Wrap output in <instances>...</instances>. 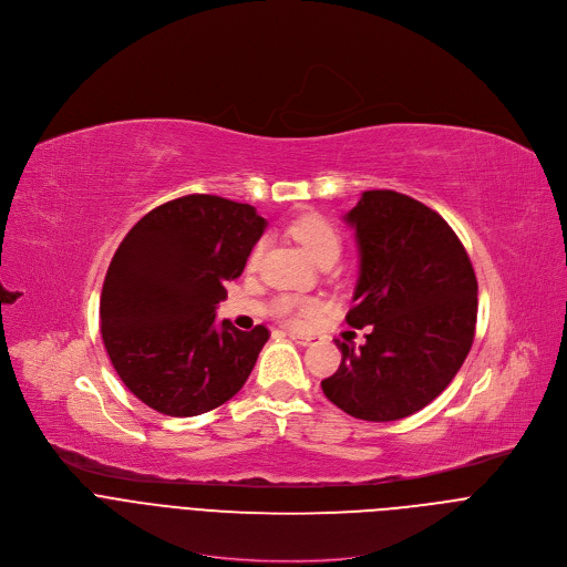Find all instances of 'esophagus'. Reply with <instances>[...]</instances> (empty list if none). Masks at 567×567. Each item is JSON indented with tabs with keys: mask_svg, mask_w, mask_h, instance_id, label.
Returning <instances> with one entry per match:
<instances>
[{
	"mask_svg": "<svg viewBox=\"0 0 567 567\" xmlns=\"http://www.w3.org/2000/svg\"><path fill=\"white\" fill-rule=\"evenodd\" d=\"M289 339H291L293 343L302 346V348H307V346H313V341H316V337H309V334H296V332H289Z\"/></svg>",
	"mask_w": 567,
	"mask_h": 567,
	"instance_id": "obj_1",
	"label": "esophagus"
}]
</instances>
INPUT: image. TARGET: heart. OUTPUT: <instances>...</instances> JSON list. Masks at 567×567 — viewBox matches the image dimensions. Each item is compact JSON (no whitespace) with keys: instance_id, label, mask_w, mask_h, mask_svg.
<instances>
[{"instance_id":"obj_1","label":"heart","mask_w":567,"mask_h":567,"mask_svg":"<svg viewBox=\"0 0 567 567\" xmlns=\"http://www.w3.org/2000/svg\"><path fill=\"white\" fill-rule=\"evenodd\" d=\"M291 233L293 237L300 241L302 249L307 251V256L318 262L328 256H337L341 254V233L339 228L320 215H305L300 219H296L291 224ZM262 256V241L254 247L251 256H249V267H256L258 260ZM278 313L282 318H287L289 322H298L302 318H309L316 309L318 302L311 298H298V296H282L278 300Z\"/></svg>"}]
</instances>
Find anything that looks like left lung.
<instances>
[{
    "label": "left lung",
    "mask_w": 567,
    "mask_h": 567,
    "mask_svg": "<svg viewBox=\"0 0 567 567\" xmlns=\"http://www.w3.org/2000/svg\"><path fill=\"white\" fill-rule=\"evenodd\" d=\"M346 221L361 256L346 320L370 334L359 350L337 341L341 365L320 388L357 420L394 422L429 406L462 368L477 280L453 228L409 195L365 190Z\"/></svg>",
    "instance_id": "8db88e82"
}]
</instances>
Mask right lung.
<instances>
[{"instance_id":"right-lung-1","label":"right lung","mask_w":567,"mask_h":567,"mask_svg":"<svg viewBox=\"0 0 567 567\" xmlns=\"http://www.w3.org/2000/svg\"><path fill=\"white\" fill-rule=\"evenodd\" d=\"M265 228L249 204L186 195L125 235L101 293V334L121 381L145 406L195 417L245 385L269 330L217 326L215 307Z\"/></svg>"}]
</instances>
